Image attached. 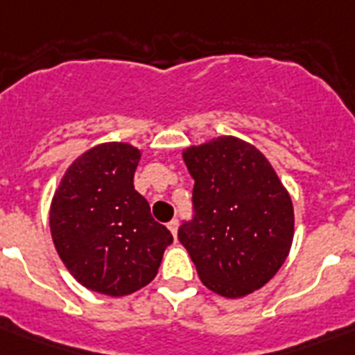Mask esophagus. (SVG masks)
<instances>
[{"mask_svg":"<svg viewBox=\"0 0 355 355\" xmlns=\"http://www.w3.org/2000/svg\"><path fill=\"white\" fill-rule=\"evenodd\" d=\"M167 228L171 230L173 237H177V232H178V221H177V219H173V221L167 223Z\"/></svg>","mask_w":355,"mask_h":355,"instance_id":"1","label":"esophagus"}]
</instances>
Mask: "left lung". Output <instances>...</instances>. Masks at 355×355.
I'll return each instance as SVG.
<instances>
[{"label": "left lung", "instance_id": "8db88e82", "mask_svg": "<svg viewBox=\"0 0 355 355\" xmlns=\"http://www.w3.org/2000/svg\"><path fill=\"white\" fill-rule=\"evenodd\" d=\"M193 177V219L178 239L210 291L245 297L286 261L295 234L291 197L269 160L234 136L182 153Z\"/></svg>", "mask_w": 355, "mask_h": 355}]
</instances>
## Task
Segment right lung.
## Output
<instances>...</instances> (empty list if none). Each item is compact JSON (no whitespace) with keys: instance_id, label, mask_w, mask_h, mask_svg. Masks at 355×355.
Instances as JSON below:
<instances>
[{"instance_id":"1","label":"right lung","mask_w":355,"mask_h":355,"mask_svg":"<svg viewBox=\"0 0 355 355\" xmlns=\"http://www.w3.org/2000/svg\"><path fill=\"white\" fill-rule=\"evenodd\" d=\"M139 156L130 144L92 147L68 167L51 200V237L66 269L86 289L108 297L147 286L173 243L134 189Z\"/></svg>"}]
</instances>
